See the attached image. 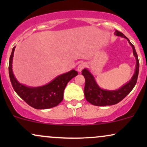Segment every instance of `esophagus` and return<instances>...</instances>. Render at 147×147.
Instances as JSON below:
<instances>
[{"label": "esophagus", "instance_id": "34e87169", "mask_svg": "<svg viewBox=\"0 0 147 147\" xmlns=\"http://www.w3.org/2000/svg\"><path fill=\"white\" fill-rule=\"evenodd\" d=\"M86 67V63H84V62H82L79 64V65L77 66V71L81 72L83 69Z\"/></svg>", "mask_w": 147, "mask_h": 147}]
</instances>
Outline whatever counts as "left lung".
<instances>
[{
	"label": "left lung",
	"mask_w": 147,
	"mask_h": 147,
	"mask_svg": "<svg viewBox=\"0 0 147 147\" xmlns=\"http://www.w3.org/2000/svg\"><path fill=\"white\" fill-rule=\"evenodd\" d=\"M115 34L116 36L124 37L127 39L129 44L133 48V53L136 59V71L132 78L125 85L122 86L120 88L115 90H107L102 89L96 83L95 78L86 68L82 70V75L85 78V87H84V95L86 99L92 105L104 106H111L117 104L122 100L126 95L130 93L136 86L138 80V73H139V60L137 52L136 51L134 45L130 42L129 38L124 34L115 30Z\"/></svg>",
	"instance_id": "left-lung-1"
}]
</instances>
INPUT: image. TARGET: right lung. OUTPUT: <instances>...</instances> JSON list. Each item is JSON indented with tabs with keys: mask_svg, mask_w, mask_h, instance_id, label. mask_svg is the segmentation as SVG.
I'll list each match as a JSON object with an SVG mask.
<instances>
[{
	"mask_svg": "<svg viewBox=\"0 0 147 147\" xmlns=\"http://www.w3.org/2000/svg\"><path fill=\"white\" fill-rule=\"evenodd\" d=\"M15 47L9 57V75L11 85L15 92L28 105L36 109H48L58 105L63 100V91L67 84L78 75L72 70L67 73L61 75L51 82L40 87H28L18 82L12 71V60Z\"/></svg>",
	"mask_w": 147,
	"mask_h": 147,
	"instance_id": "right-lung-1",
	"label": "right lung"
}]
</instances>
